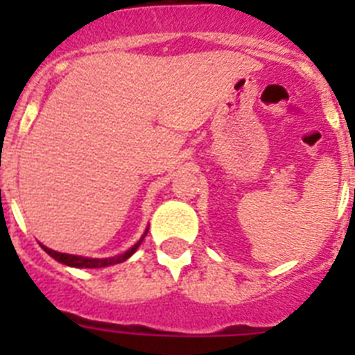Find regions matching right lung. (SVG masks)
<instances>
[{"mask_svg":"<svg viewBox=\"0 0 355 355\" xmlns=\"http://www.w3.org/2000/svg\"><path fill=\"white\" fill-rule=\"evenodd\" d=\"M147 231H149V227L144 231L142 238H140L137 243H135L133 247H130V249L126 250V252L122 254H117V256H112V258H85V256H74V254H65V252H56V250L49 249V247L42 245V249L46 250V252L51 256L53 259H56L58 263H62V265H67V266H72V268H105V266H112V265H117V263H122L126 261L128 258H131L135 254V250L139 249L140 243H142V240L146 238Z\"/></svg>","mask_w":355,"mask_h":355,"instance_id":"right-lung-1","label":"right lung"}]
</instances>
